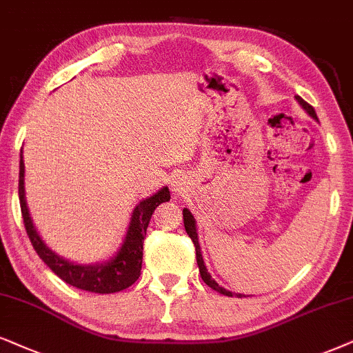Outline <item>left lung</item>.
Listing matches in <instances>:
<instances>
[{
	"mask_svg": "<svg viewBox=\"0 0 353 353\" xmlns=\"http://www.w3.org/2000/svg\"><path fill=\"white\" fill-rule=\"evenodd\" d=\"M295 97H296V101L300 102V105L303 107V109L306 110L307 114L311 115V117L318 119V115H316L313 105L307 104V102H306L305 99H301L300 96H295ZM182 215H184V226H185L187 234H189V238L192 239V243H194V246H195V256H197V264H199L200 275H202V280H203L205 283L208 285L210 288H213V290H215V292L221 293V295L233 296V293L228 292V290H225L223 287H220V285H218V283L215 282V280L212 279V275H210L208 272H207V267H205V264H203L202 252H200V244H199V238H197V230H195V220H194V216H192V213H190L187 208H184V212H182ZM234 296H239V298H241L239 293H234Z\"/></svg>",
	"mask_w": 353,
	"mask_h": 353,
	"instance_id": "obj_1",
	"label": "left lung"
}]
</instances>
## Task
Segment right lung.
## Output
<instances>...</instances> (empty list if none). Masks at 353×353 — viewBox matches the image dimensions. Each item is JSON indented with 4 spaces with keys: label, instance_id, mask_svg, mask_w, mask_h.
I'll use <instances>...</instances> for the list:
<instances>
[{
    "label": "right lung",
    "instance_id": "add662e5",
    "mask_svg": "<svg viewBox=\"0 0 353 353\" xmlns=\"http://www.w3.org/2000/svg\"><path fill=\"white\" fill-rule=\"evenodd\" d=\"M171 194L168 187H163L158 194L151 195L143 202L137 205L133 210L130 226H128L127 238H125L122 248L117 252L112 261L104 262V264L96 265H78L65 261L63 257L57 256L46 246L37 231L34 228V223L29 216L28 205L24 197V161H22V150H21V161H19V202L21 213L24 220L26 231L32 243L35 252L42 259L46 264L50 267L53 274H57L66 283L73 285L79 290H86L92 293H115L120 290L128 288L133 285L140 276L141 270V259H143V241L146 236V228L151 220V215L154 213L156 207L163 202H169Z\"/></svg>",
    "mask_w": 353,
    "mask_h": 353
}]
</instances>
